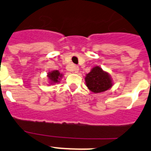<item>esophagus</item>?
I'll return each instance as SVG.
<instances>
[{"label":"esophagus","instance_id":"1","mask_svg":"<svg viewBox=\"0 0 151 151\" xmlns=\"http://www.w3.org/2000/svg\"><path fill=\"white\" fill-rule=\"evenodd\" d=\"M68 70L70 71H74V73H77L79 71V68L78 66H72V67H70L68 68Z\"/></svg>","mask_w":151,"mask_h":151}]
</instances>
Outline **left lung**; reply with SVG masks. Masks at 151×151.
I'll return each mask as SVG.
<instances>
[{
  "label": "left lung",
  "mask_w": 151,
  "mask_h": 151,
  "mask_svg": "<svg viewBox=\"0 0 151 151\" xmlns=\"http://www.w3.org/2000/svg\"><path fill=\"white\" fill-rule=\"evenodd\" d=\"M86 85L91 92L99 93L112 87L113 81L108 72L99 66H95L85 77Z\"/></svg>",
  "instance_id": "obj_1"
}]
</instances>
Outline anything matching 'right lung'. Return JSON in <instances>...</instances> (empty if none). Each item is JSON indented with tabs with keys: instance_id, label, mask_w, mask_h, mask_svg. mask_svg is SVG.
<instances>
[{
	"instance_id": "obj_1",
	"label": "right lung",
	"mask_w": 151,
	"mask_h": 151,
	"mask_svg": "<svg viewBox=\"0 0 151 151\" xmlns=\"http://www.w3.org/2000/svg\"><path fill=\"white\" fill-rule=\"evenodd\" d=\"M62 76H63V74H61L59 70H57L50 71V72H48V74H47V77H48L50 84H55L59 83Z\"/></svg>"
}]
</instances>
